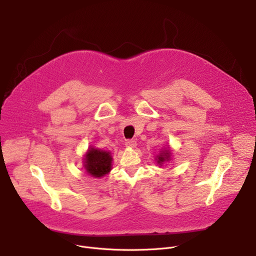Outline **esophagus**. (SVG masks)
<instances>
[{"label": "esophagus", "mask_w": 256, "mask_h": 256, "mask_svg": "<svg viewBox=\"0 0 256 256\" xmlns=\"http://www.w3.org/2000/svg\"><path fill=\"white\" fill-rule=\"evenodd\" d=\"M126 146L130 147V148H135V147L137 146V142L135 140H128L126 142Z\"/></svg>", "instance_id": "esophagus-1"}]
</instances>
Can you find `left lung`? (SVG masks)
Segmentation results:
<instances>
[{
    "mask_svg": "<svg viewBox=\"0 0 256 256\" xmlns=\"http://www.w3.org/2000/svg\"><path fill=\"white\" fill-rule=\"evenodd\" d=\"M170 158H171V152H170V150H162L160 152V154L156 156V163H158V165L162 166L163 163L168 162V160H170Z\"/></svg>",
    "mask_w": 256,
    "mask_h": 256,
    "instance_id": "8db88e82",
    "label": "left lung"
}]
</instances>
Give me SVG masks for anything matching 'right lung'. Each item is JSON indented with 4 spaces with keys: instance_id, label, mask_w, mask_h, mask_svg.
<instances>
[{
    "instance_id": "right-lung-1",
    "label": "right lung",
    "mask_w": 256,
    "mask_h": 256,
    "mask_svg": "<svg viewBox=\"0 0 256 256\" xmlns=\"http://www.w3.org/2000/svg\"><path fill=\"white\" fill-rule=\"evenodd\" d=\"M112 156L110 152L90 148L84 158V168L93 178H102L112 169Z\"/></svg>"
}]
</instances>
